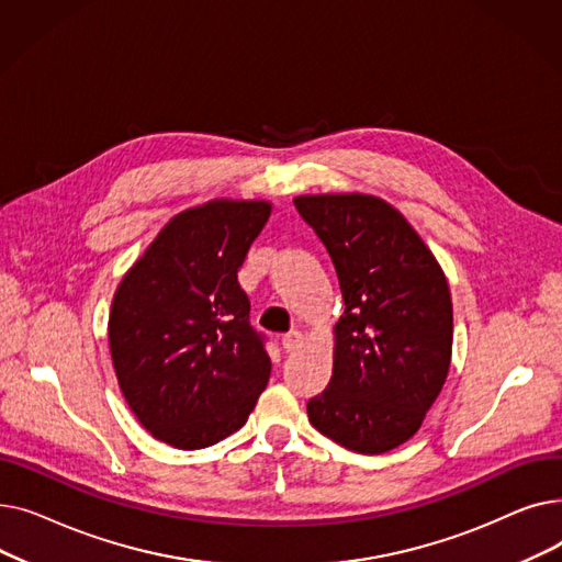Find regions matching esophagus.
<instances>
[{"mask_svg": "<svg viewBox=\"0 0 562 562\" xmlns=\"http://www.w3.org/2000/svg\"><path fill=\"white\" fill-rule=\"evenodd\" d=\"M301 346H303V335H301V333H289V335L282 339V348H284L286 352L299 350Z\"/></svg>", "mask_w": 562, "mask_h": 562, "instance_id": "obj_1", "label": "esophagus"}]
</instances>
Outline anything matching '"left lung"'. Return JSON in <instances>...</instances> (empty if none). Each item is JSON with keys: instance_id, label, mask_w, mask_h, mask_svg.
Segmentation results:
<instances>
[{"instance_id": "left-lung-1", "label": "left lung", "mask_w": 562, "mask_h": 562, "mask_svg": "<svg viewBox=\"0 0 562 562\" xmlns=\"http://www.w3.org/2000/svg\"><path fill=\"white\" fill-rule=\"evenodd\" d=\"M330 252L344 296L333 375L310 424L348 451L387 453L422 428L451 367L453 305L435 255L390 202L367 193L293 200Z\"/></svg>"}]
</instances>
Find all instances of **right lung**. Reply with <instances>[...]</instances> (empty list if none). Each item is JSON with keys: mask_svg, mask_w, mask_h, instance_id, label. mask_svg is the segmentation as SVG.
Returning a JSON list of instances; mask_svg holds the SVG:
<instances>
[{"mask_svg": "<svg viewBox=\"0 0 562 562\" xmlns=\"http://www.w3.org/2000/svg\"><path fill=\"white\" fill-rule=\"evenodd\" d=\"M269 200L218 198L172 216L117 284L109 348L136 419L175 449L239 430L271 375L236 273Z\"/></svg>", "mask_w": 562, "mask_h": 562, "instance_id": "1", "label": "right lung"}]
</instances>
